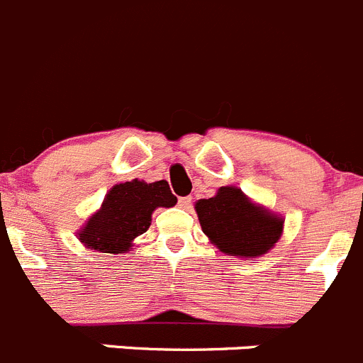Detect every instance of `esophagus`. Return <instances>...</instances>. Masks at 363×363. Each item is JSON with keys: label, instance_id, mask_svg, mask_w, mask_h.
<instances>
[{"label": "esophagus", "instance_id": "esophagus-1", "mask_svg": "<svg viewBox=\"0 0 363 363\" xmlns=\"http://www.w3.org/2000/svg\"><path fill=\"white\" fill-rule=\"evenodd\" d=\"M179 206H181L182 209H189L191 208V197H181L179 199Z\"/></svg>", "mask_w": 363, "mask_h": 363}]
</instances>
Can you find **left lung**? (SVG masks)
<instances>
[{
    "instance_id": "obj_1",
    "label": "left lung",
    "mask_w": 363,
    "mask_h": 363,
    "mask_svg": "<svg viewBox=\"0 0 363 363\" xmlns=\"http://www.w3.org/2000/svg\"><path fill=\"white\" fill-rule=\"evenodd\" d=\"M202 231L222 252L262 256L272 249L283 231V220L254 206L235 186H223L213 199L195 204Z\"/></svg>"
}]
</instances>
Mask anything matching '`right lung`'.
I'll return each instance as SVG.
<instances>
[{
    "instance_id": "right-lung-1",
    "label": "right lung",
    "mask_w": 363,
    "mask_h": 363,
    "mask_svg": "<svg viewBox=\"0 0 363 363\" xmlns=\"http://www.w3.org/2000/svg\"><path fill=\"white\" fill-rule=\"evenodd\" d=\"M177 197L166 181L141 182L138 179L116 184L105 197L100 211L87 220L80 242L100 252L128 250L135 236L147 233L155 208H172Z\"/></svg>"
}]
</instances>
